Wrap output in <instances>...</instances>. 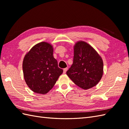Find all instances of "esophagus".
<instances>
[{
	"label": "esophagus",
	"instance_id": "esophagus-1",
	"mask_svg": "<svg viewBox=\"0 0 129 129\" xmlns=\"http://www.w3.org/2000/svg\"><path fill=\"white\" fill-rule=\"evenodd\" d=\"M67 70H68V68H64V70H63V71H64V74L65 73H66V72H67Z\"/></svg>",
	"mask_w": 129,
	"mask_h": 129
}]
</instances>
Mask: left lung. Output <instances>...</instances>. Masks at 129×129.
<instances>
[{
  "instance_id": "1",
  "label": "left lung",
  "mask_w": 129,
  "mask_h": 129,
  "mask_svg": "<svg viewBox=\"0 0 129 129\" xmlns=\"http://www.w3.org/2000/svg\"><path fill=\"white\" fill-rule=\"evenodd\" d=\"M103 61L98 52L84 41L74 46L73 63L67 74L76 85L87 90L95 86L103 75Z\"/></svg>"
}]
</instances>
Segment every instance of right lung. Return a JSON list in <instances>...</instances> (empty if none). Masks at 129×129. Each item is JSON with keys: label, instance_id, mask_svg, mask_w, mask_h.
<instances>
[{"label": "right lung", "instance_id": "obj_1", "mask_svg": "<svg viewBox=\"0 0 129 129\" xmlns=\"http://www.w3.org/2000/svg\"><path fill=\"white\" fill-rule=\"evenodd\" d=\"M24 80L33 91L46 94L53 88L62 69L53 56V47L43 42L35 45L24 57Z\"/></svg>", "mask_w": 129, "mask_h": 129}]
</instances>
